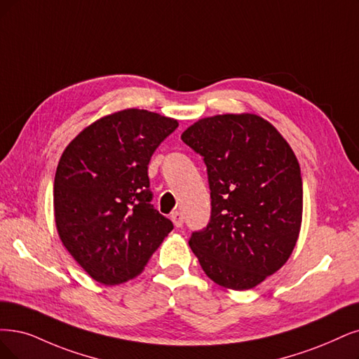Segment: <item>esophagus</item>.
Segmentation results:
<instances>
[{
	"instance_id": "esophagus-1",
	"label": "esophagus",
	"mask_w": 359,
	"mask_h": 359,
	"mask_svg": "<svg viewBox=\"0 0 359 359\" xmlns=\"http://www.w3.org/2000/svg\"><path fill=\"white\" fill-rule=\"evenodd\" d=\"M171 220L175 223L176 228H182L183 226V216L180 211H172L171 213Z\"/></svg>"
}]
</instances>
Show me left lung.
Segmentation results:
<instances>
[{"instance_id": "1", "label": "left lung", "mask_w": 359, "mask_h": 359, "mask_svg": "<svg viewBox=\"0 0 359 359\" xmlns=\"http://www.w3.org/2000/svg\"><path fill=\"white\" fill-rule=\"evenodd\" d=\"M182 140L207 165L211 216L189 245L205 275L250 290L280 271L296 247L303 213L297 158L269 121L255 114L198 119Z\"/></svg>"}]
</instances>
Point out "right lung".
<instances>
[{
    "instance_id": "add662e5",
    "label": "right lung",
    "mask_w": 359,
    "mask_h": 359,
    "mask_svg": "<svg viewBox=\"0 0 359 359\" xmlns=\"http://www.w3.org/2000/svg\"><path fill=\"white\" fill-rule=\"evenodd\" d=\"M177 119L144 109L102 116L66 146L55 176L65 248L95 281L123 284L144 269L172 223L151 204L148 164Z\"/></svg>"
}]
</instances>
